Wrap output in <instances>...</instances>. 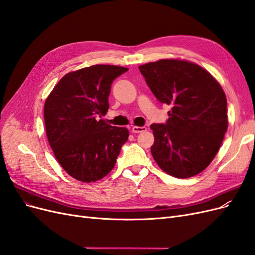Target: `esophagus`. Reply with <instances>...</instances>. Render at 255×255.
I'll list each match as a JSON object with an SVG mask.
<instances>
[{
	"instance_id": "esophagus-1",
	"label": "esophagus",
	"mask_w": 255,
	"mask_h": 255,
	"mask_svg": "<svg viewBox=\"0 0 255 255\" xmlns=\"http://www.w3.org/2000/svg\"><path fill=\"white\" fill-rule=\"evenodd\" d=\"M144 130H146L145 127H137V126L132 127V132L133 133H140V132H144Z\"/></svg>"
}]
</instances>
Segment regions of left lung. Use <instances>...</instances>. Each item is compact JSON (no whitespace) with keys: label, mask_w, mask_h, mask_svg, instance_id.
Here are the masks:
<instances>
[{"label":"left lung","mask_w":255,"mask_h":255,"mask_svg":"<svg viewBox=\"0 0 255 255\" xmlns=\"http://www.w3.org/2000/svg\"><path fill=\"white\" fill-rule=\"evenodd\" d=\"M153 95L170 105L166 125H151V153L161 170L177 179L202 172L228 129L227 97L214 76L192 61L159 59L139 66Z\"/></svg>","instance_id":"left-lung-1"}]
</instances>
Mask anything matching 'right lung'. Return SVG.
<instances>
[{
    "label": "right lung",
    "instance_id": "1",
    "mask_svg": "<svg viewBox=\"0 0 255 255\" xmlns=\"http://www.w3.org/2000/svg\"><path fill=\"white\" fill-rule=\"evenodd\" d=\"M127 71L121 66L95 65L69 72L45 100L48 141L60 166L75 180L103 179L128 140L127 128L112 127L101 119L110 109L113 81Z\"/></svg>",
    "mask_w": 255,
    "mask_h": 255
}]
</instances>
